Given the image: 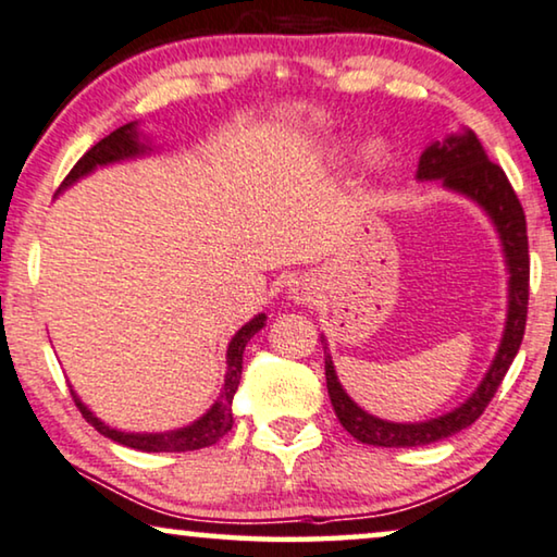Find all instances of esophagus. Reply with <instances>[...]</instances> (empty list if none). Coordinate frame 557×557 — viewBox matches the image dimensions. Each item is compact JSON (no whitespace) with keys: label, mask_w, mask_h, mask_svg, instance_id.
Wrapping results in <instances>:
<instances>
[{"label":"esophagus","mask_w":557,"mask_h":557,"mask_svg":"<svg viewBox=\"0 0 557 557\" xmlns=\"http://www.w3.org/2000/svg\"><path fill=\"white\" fill-rule=\"evenodd\" d=\"M289 295H293L295 302H312L318 297V287H315V282L305 277V280L295 282L293 289H289Z\"/></svg>","instance_id":"1"}]
</instances>
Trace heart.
I'll return each instance as SVG.
<instances>
[{"instance_id":"b5f03b06","label":"heart","mask_w":557,"mask_h":557,"mask_svg":"<svg viewBox=\"0 0 557 557\" xmlns=\"http://www.w3.org/2000/svg\"><path fill=\"white\" fill-rule=\"evenodd\" d=\"M386 161H388V148L383 140H366V144L360 146V163H363V169L379 171Z\"/></svg>"}]
</instances>
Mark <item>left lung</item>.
Wrapping results in <instances>:
<instances>
[{
  "label": "left lung",
  "instance_id": "1",
  "mask_svg": "<svg viewBox=\"0 0 557 557\" xmlns=\"http://www.w3.org/2000/svg\"><path fill=\"white\" fill-rule=\"evenodd\" d=\"M417 178L419 182H442L444 189L474 201L492 219L499 245H503L507 275L510 277H507L505 333L503 341H499L495 360H492V366L487 368L474 394L454 411L442 413L436 419L417 421V424H396V421L379 419L360 409L354 398L346 394V388L341 386L325 335H320V343H323L325 350L327 396H331L335 417L341 419L343 429L363 444L396 446V449L398 446H424L442 442V438L472 426L482 417L492 396L497 394L505 373L510 371L517 350H520L530 295L528 224H524L522 203L517 199L510 182H507L505 171L487 159L480 138L465 128L461 133H451L444 140H434L421 153Z\"/></svg>",
  "mask_w": 557,
  "mask_h": 557
}]
</instances>
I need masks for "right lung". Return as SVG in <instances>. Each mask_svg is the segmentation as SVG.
I'll use <instances>...</instances> for the list:
<instances>
[{
    "instance_id": "right-lung-1",
    "label": "right lung",
    "mask_w": 557,
    "mask_h": 557,
    "mask_svg": "<svg viewBox=\"0 0 557 557\" xmlns=\"http://www.w3.org/2000/svg\"><path fill=\"white\" fill-rule=\"evenodd\" d=\"M151 151V146L140 138L138 133V123H125L121 128H115L111 136H106L103 140H98L96 146L90 148L88 153L83 156L81 161L75 163L73 171L65 176V182L58 191H65L67 186H73L75 182H81L83 176H88L96 171L98 166H108V163H119V161H128L136 159V156H144ZM264 320L268 315L260 312L255 315L249 323H245L234 333V338L230 341V348H226V375H224V386L222 394L214 401V406L199 417L197 421H191L189 426L182 429H171V432H159V434H133V432H119V429L108 426L100 421L96 413H92L88 406H85L73 388L70 394L75 398V406L81 409L88 424L98 429L100 434L113 438L123 446H131V449L138 451H194V449H203V446L216 444L226 432H230L234 419H232V398L237 394L239 379H242V356H245V346L247 341L252 338L257 331H262Z\"/></svg>"
}]
</instances>
